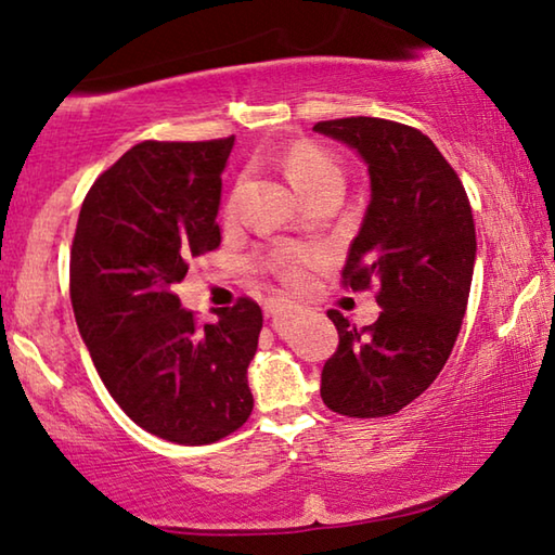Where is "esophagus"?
I'll use <instances>...</instances> for the list:
<instances>
[{
    "label": "esophagus",
    "mask_w": 555,
    "mask_h": 555,
    "mask_svg": "<svg viewBox=\"0 0 555 555\" xmlns=\"http://www.w3.org/2000/svg\"><path fill=\"white\" fill-rule=\"evenodd\" d=\"M286 308H288L286 300H281V298H269L267 304H264V313H267V318H274V315H279V313H284Z\"/></svg>",
    "instance_id": "1"
}]
</instances>
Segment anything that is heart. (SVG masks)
<instances>
[{
  "instance_id": "1",
  "label": "heart",
  "mask_w": 555,
  "mask_h": 555,
  "mask_svg": "<svg viewBox=\"0 0 555 555\" xmlns=\"http://www.w3.org/2000/svg\"><path fill=\"white\" fill-rule=\"evenodd\" d=\"M286 173L296 191L306 193L308 188L321 183L323 178L340 176V168H337L335 158L331 154H325L323 149H318L313 144H296L286 156ZM279 261L284 264L286 257H279ZM288 274H294V271L288 269Z\"/></svg>"
}]
</instances>
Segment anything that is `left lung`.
Here are the masks:
<instances>
[{
	"mask_svg": "<svg viewBox=\"0 0 555 555\" xmlns=\"http://www.w3.org/2000/svg\"><path fill=\"white\" fill-rule=\"evenodd\" d=\"M370 176V205L347 251L345 286H379L377 323L357 331L337 311L340 345L321 397L343 416H391L421 397L448 362L467 308L475 222L457 173L426 134L377 117L318 121Z\"/></svg>",
	"mask_w": 555,
	"mask_h": 555,
	"instance_id": "left-lung-1",
	"label": "left lung"
}]
</instances>
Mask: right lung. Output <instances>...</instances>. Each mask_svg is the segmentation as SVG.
Masks as SVG:
<instances>
[{
	"mask_svg": "<svg viewBox=\"0 0 555 555\" xmlns=\"http://www.w3.org/2000/svg\"><path fill=\"white\" fill-rule=\"evenodd\" d=\"M234 137L131 146L86 195L70 249L82 343L121 411L181 446L215 443L255 409L247 367L261 308L240 298L195 323L173 294L195 257L220 247L222 171Z\"/></svg>",
	"mask_w": 555,
	"mask_h": 555,
	"instance_id": "right-lung-1",
	"label": "right lung"
}]
</instances>
